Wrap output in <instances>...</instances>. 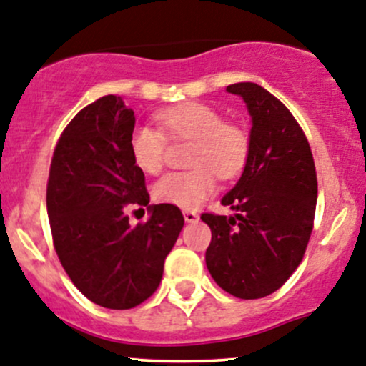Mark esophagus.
Listing matches in <instances>:
<instances>
[{
  "instance_id": "34e87169",
  "label": "esophagus",
  "mask_w": 366,
  "mask_h": 366,
  "mask_svg": "<svg viewBox=\"0 0 366 366\" xmlns=\"http://www.w3.org/2000/svg\"><path fill=\"white\" fill-rule=\"evenodd\" d=\"M183 217H185L187 222H197L199 221V214L194 210H183Z\"/></svg>"
}]
</instances>
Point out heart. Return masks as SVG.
<instances>
[{
	"instance_id": "heart-1",
	"label": "heart",
	"mask_w": 366,
	"mask_h": 366,
	"mask_svg": "<svg viewBox=\"0 0 366 366\" xmlns=\"http://www.w3.org/2000/svg\"><path fill=\"white\" fill-rule=\"evenodd\" d=\"M163 133L149 125H138L129 138V151L142 172L158 174L163 169L167 138L190 140L187 172H169L154 185L159 203L192 210L207 201L221 179L237 176L249 154V137L237 124L224 122L221 111L203 102H187L158 113Z\"/></svg>"
}]
</instances>
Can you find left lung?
I'll list each match as a JSON object with an SVG mask.
<instances>
[{
  "mask_svg": "<svg viewBox=\"0 0 366 366\" xmlns=\"http://www.w3.org/2000/svg\"><path fill=\"white\" fill-rule=\"evenodd\" d=\"M252 117L244 170L221 199L235 215L203 214L212 242L207 267L226 293L244 300L274 293L304 259L318 181L304 131L290 109L255 82H237Z\"/></svg>",
  "mask_w": 366,
  "mask_h": 366,
  "instance_id": "1",
  "label": "left lung"
}]
</instances>
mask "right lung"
Masks as SVG:
<instances>
[{
    "instance_id": "obj_1",
    "label": "right lung",
    "mask_w": 366,
    "mask_h": 366,
    "mask_svg": "<svg viewBox=\"0 0 366 366\" xmlns=\"http://www.w3.org/2000/svg\"><path fill=\"white\" fill-rule=\"evenodd\" d=\"M134 122L122 97L86 106L59 138L48 177L59 260L76 290L107 309L137 307L158 290L185 224L174 204H149L145 176L129 151ZM127 204L147 206L152 217L131 227Z\"/></svg>"
}]
</instances>
